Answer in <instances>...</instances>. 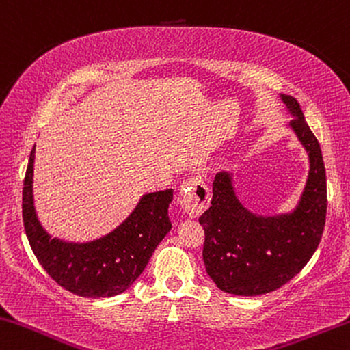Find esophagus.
<instances>
[{"label":"esophagus","instance_id":"obj_1","mask_svg":"<svg viewBox=\"0 0 350 350\" xmlns=\"http://www.w3.org/2000/svg\"><path fill=\"white\" fill-rule=\"evenodd\" d=\"M211 200L208 185L200 176H193L181 185V203L191 217H198Z\"/></svg>","mask_w":350,"mask_h":350}]
</instances>
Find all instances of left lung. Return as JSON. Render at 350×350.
I'll return each mask as SVG.
<instances>
[{"label": "left lung", "instance_id": "1", "mask_svg": "<svg viewBox=\"0 0 350 350\" xmlns=\"http://www.w3.org/2000/svg\"><path fill=\"white\" fill-rule=\"evenodd\" d=\"M280 96L294 119L289 126L308 154V178L291 213L258 216L236 196L231 172L216 174L211 206L198 222L205 230L206 272L224 293L261 295L282 288L310 261L324 231L327 180L319 142L295 98Z\"/></svg>", "mask_w": 350, "mask_h": 350}]
</instances>
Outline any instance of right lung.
<instances>
[{
	"label": "right lung",
	"instance_id": "right-lung-1",
	"mask_svg": "<svg viewBox=\"0 0 350 350\" xmlns=\"http://www.w3.org/2000/svg\"><path fill=\"white\" fill-rule=\"evenodd\" d=\"M32 148L23 183V224L37 261L59 286L81 297H112L125 293L148 265L172 228L169 205L174 189L150 192L119 227L89 243L53 238L37 217L32 196Z\"/></svg>",
	"mask_w": 350,
	"mask_h": 350
}]
</instances>
